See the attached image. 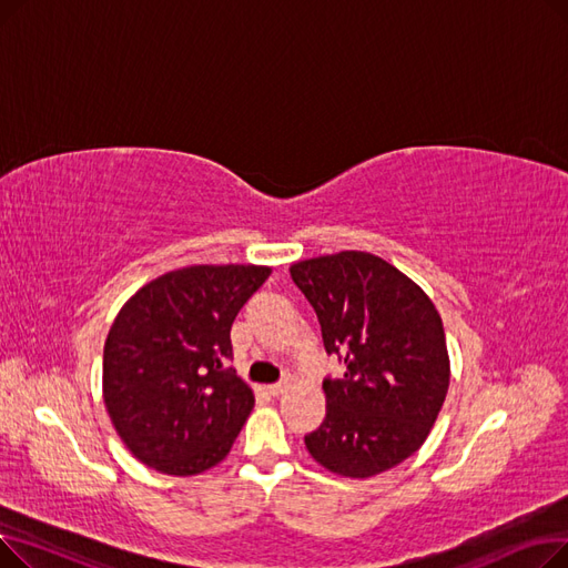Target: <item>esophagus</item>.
<instances>
[{"label": "esophagus", "instance_id": "1", "mask_svg": "<svg viewBox=\"0 0 568 568\" xmlns=\"http://www.w3.org/2000/svg\"><path fill=\"white\" fill-rule=\"evenodd\" d=\"M287 389H290V384H287V382H281V384H272V386H266V392L272 394V396H283Z\"/></svg>", "mask_w": 568, "mask_h": 568}]
</instances>
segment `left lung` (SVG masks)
I'll return each instance as SVG.
<instances>
[{"instance_id":"obj_1","label":"left lung","mask_w":568,"mask_h":568,"mask_svg":"<svg viewBox=\"0 0 568 568\" xmlns=\"http://www.w3.org/2000/svg\"><path fill=\"white\" fill-rule=\"evenodd\" d=\"M290 276L317 313L345 375L322 384L326 414L308 454L345 479L396 467L430 435L452 362L430 296L400 268L364 251L294 262Z\"/></svg>"}]
</instances>
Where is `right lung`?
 <instances>
[{
  "label": "right lung",
  "instance_id": "obj_1",
  "mask_svg": "<svg viewBox=\"0 0 568 568\" xmlns=\"http://www.w3.org/2000/svg\"><path fill=\"white\" fill-rule=\"evenodd\" d=\"M264 264H193L142 285L103 347V403L146 467L195 476L223 463L253 412L225 362L236 313L268 278Z\"/></svg>",
  "mask_w": 568,
  "mask_h": 568
}]
</instances>
